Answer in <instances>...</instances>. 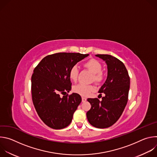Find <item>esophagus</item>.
Wrapping results in <instances>:
<instances>
[{
  "instance_id": "1",
  "label": "esophagus",
  "mask_w": 157,
  "mask_h": 157,
  "mask_svg": "<svg viewBox=\"0 0 157 157\" xmlns=\"http://www.w3.org/2000/svg\"><path fill=\"white\" fill-rule=\"evenodd\" d=\"M87 100V99L86 98H82V102H86Z\"/></svg>"
}]
</instances>
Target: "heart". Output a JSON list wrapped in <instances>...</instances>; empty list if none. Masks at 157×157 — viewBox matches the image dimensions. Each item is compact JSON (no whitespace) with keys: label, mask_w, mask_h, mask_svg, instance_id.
<instances>
[{"label":"heart","mask_w":157,"mask_h":157,"mask_svg":"<svg viewBox=\"0 0 157 157\" xmlns=\"http://www.w3.org/2000/svg\"><path fill=\"white\" fill-rule=\"evenodd\" d=\"M82 66L85 69L93 73L91 81H94L98 84H99L104 81L105 75L102 71V65L100 61L96 59L91 58L85 61L82 64ZM69 77L72 81L76 82L78 77V70L76 66H72L70 70ZM95 86L93 84L86 85L79 84L73 87V91L74 93L82 96H87L91 93L95 91Z\"/></svg>","instance_id":"obj_1"}]
</instances>
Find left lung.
<instances>
[{
	"instance_id": "obj_1",
	"label": "left lung",
	"mask_w": 157,
	"mask_h": 157,
	"mask_svg": "<svg viewBox=\"0 0 157 157\" xmlns=\"http://www.w3.org/2000/svg\"><path fill=\"white\" fill-rule=\"evenodd\" d=\"M107 65V78L99 93H104L102 101L88 98L91 107L86 113L89 122L93 126L104 128L115 124L121 116L128 101L130 77L124 64L109 55H96Z\"/></svg>"
}]
</instances>
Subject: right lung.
<instances>
[{
  "label": "right lung",
  "instance_id": "1",
  "mask_svg": "<svg viewBox=\"0 0 157 157\" xmlns=\"http://www.w3.org/2000/svg\"><path fill=\"white\" fill-rule=\"evenodd\" d=\"M88 55L57 53L43 58L35 68L31 79L32 101L40 118L50 128L61 129L71 122L81 97L68 94L71 89L69 71Z\"/></svg>",
  "mask_w": 157,
  "mask_h": 157
}]
</instances>
